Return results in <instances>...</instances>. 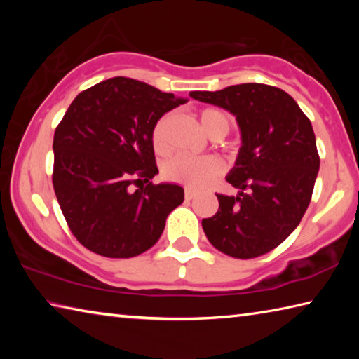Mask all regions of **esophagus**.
<instances>
[{"instance_id":"34e87169","label":"esophagus","mask_w":359,"mask_h":359,"mask_svg":"<svg viewBox=\"0 0 359 359\" xmlns=\"http://www.w3.org/2000/svg\"><path fill=\"white\" fill-rule=\"evenodd\" d=\"M194 196H196V191L191 190V188H185V199H187V201H190V199H193Z\"/></svg>"}]
</instances>
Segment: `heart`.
<instances>
[{"instance_id": "b5f03b06", "label": "heart", "mask_w": 359, "mask_h": 359, "mask_svg": "<svg viewBox=\"0 0 359 359\" xmlns=\"http://www.w3.org/2000/svg\"><path fill=\"white\" fill-rule=\"evenodd\" d=\"M171 120L172 115L165 114L155 121L151 128V145L158 155H165L169 150L168 130ZM199 123L212 139L226 136L231 128L229 115L217 107H205L199 111ZM163 172L166 179L188 188H204L223 172V163L217 156L175 155L166 163Z\"/></svg>"}]
</instances>
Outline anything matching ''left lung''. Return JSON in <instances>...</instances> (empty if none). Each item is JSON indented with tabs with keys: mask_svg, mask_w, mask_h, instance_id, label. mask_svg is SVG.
I'll return each mask as SVG.
<instances>
[{
	"mask_svg": "<svg viewBox=\"0 0 359 359\" xmlns=\"http://www.w3.org/2000/svg\"><path fill=\"white\" fill-rule=\"evenodd\" d=\"M190 96L236 115L242 139L226 175L239 194H217V214L203 220L205 236L233 258L274 250L296 229L312 198L320 156L311 120L272 85L241 83Z\"/></svg>",
	"mask_w": 359,
	"mask_h": 359,
	"instance_id": "obj_1",
	"label": "left lung"
}]
</instances>
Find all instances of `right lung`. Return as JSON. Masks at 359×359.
I'll return each instance as SVG.
<instances>
[{
  "mask_svg": "<svg viewBox=\"0 0 359 359\" xmlns=\"http://www.w3.org/2000/svg\"><path fill=\"white\" fill-rule=\"evenodd\" d=\"M184 102L128 77L102 81L71 102L53 136L52 182L71 233L88 250L137 257L184 203L180 185L150 182L158 174L151 128Z\"/></svg>",
  "mask_w": 359,
  "mask_h": 359,
  "instance_id": "obj_1",
  "label": "right lung"
}]
</instances>
